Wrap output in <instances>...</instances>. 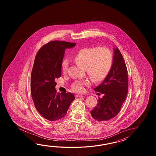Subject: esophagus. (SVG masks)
I'll use <instances>...</instances> for the list:
<instances>
[{
  "label": "esophagus",
  "mask_w": 156,
  "mask_h": 156,
  "mask_svg": "<svg viewBox=\"0 0 156 156\" xmlns=\"http://www.w3.org/2000/svg\"><path fill=\"white\" fill-rule=\"evenodd\" d=\"M84 96H83V95H79V94H77L75 95V97L76 98H82V97H83Z\"/></svg>",
  "instance_id": "esophagus-1"
}]
</instances>
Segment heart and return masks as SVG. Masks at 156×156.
<instances>
[{"label":"heart","mask_w":156,"mask_h":156,"mask_svg":"<svg viewBox=\"0 0 156 156\" xmlns=\"http://www.w3.org/2000/svg\"><path fill=\"white\" fill-rule=\"evenodd\" d=\"M75 62L86 70L87 75L95 83L104 79L112 69L113 63V53L106 47H87L79 51L73 56ZM69 61L64 60L61 63V71L66 73ZM87 83L77 81L73 83L72 89L74 91L82 93Z\"/></svg>","instance_id":"heart-1"}]
</instances>
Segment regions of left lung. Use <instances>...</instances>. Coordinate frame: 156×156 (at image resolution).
Returning a JSON list of instances; mask_svg holds the SVG:
<instances>
[{
	"label": "left lung",
	"instance_id": "8db88e82",
	"mask_svg": "<svg viewBox=\"0 0 156 156\" xmlns=\"http://www.w3.org/2000/svg\"><path fill=\"white\" fill-rule=\"evenodd\" d=\"M112 69L100 85L94 89L104 94L90 112L94 119L101 122L111 119L119 113L126 99L128 90V76L126 64L118 48L114 50ZM99 94V93H98Z\"/></svg>",
	"mask_w": 156,
	"mask_h": 156
}]
</instances>
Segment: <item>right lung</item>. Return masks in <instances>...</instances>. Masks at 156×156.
Segmentation results:
<instances>
[{"mask_svg": "<svg viewBox=\"0 0 156 156\" xmlns=\"http://www.w3.org/2000/svg\"><path fill=\"white\" fill-rule=\"evenodd\" d=\"M75 43L54 41L43 45L34 59L30 76V92L37 110L46 119L63 118L75 99L71 93H57L56 80L61 76L65 50Z\"/></svg>", "mask_w": 156, "mask_h": 156, "instance_id": "1", "label": "right lung"}]
</instances>
